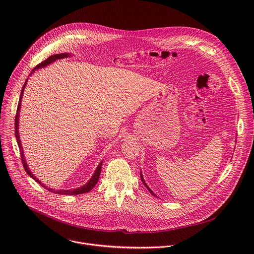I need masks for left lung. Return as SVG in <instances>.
<instances>
[{
    "instance_id": "8db88e82",
    "label": "left lung",
    "mask_w": 254,
    "mask_h": 254,
    "mask_svg": "<svg viewBox=\"0 0 254 254\" xmlns=\"http://www.w3.org/2000/svg\"><path fill=\"white\" fill-rule=\"evenodd\" d=\"M140 180H141V182H142V184H143L144 186H146V188H147V189L149 190V192H150V193H151V194H152L153 196H156V195H155V193H154V192H153V191H152V190H151V189L149 188V186L147 185V183H146V182H144V179H143V177H142V174H141V172H140Z\"/></svg>"
}]
</instances>
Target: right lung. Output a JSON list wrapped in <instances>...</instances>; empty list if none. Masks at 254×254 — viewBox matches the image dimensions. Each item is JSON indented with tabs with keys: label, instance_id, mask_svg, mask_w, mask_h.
Instances as JSON below:
<instances>
[{
	"label": "right lung",
	"instance_id": "right-lung-1",
	"mask_svg": "<svg viewBox=\"0 0 254 254\" xmlns=\"http://www.w3.org/2000/svg\"><path fill=\"white\" fill-rule=\"evenodd\" d=\"M71 54L69 53H60V54H54V55H51L50 57H48L45 61L41 62L40 64H38L37 66H36L32 72L30 73V75L33 73V72H35L36 70H38L40 68H43V67H46L47 65L53 63L54 61L58 60V59H63V58H67V57H70ZM27 81L28 79H26L23 87H22V90H21V94H20V99H19V103H18V107H17V114H16V118H15V136H16V139H17V142H18V146H19V149H20V154H21V159H22V163H23V166H24V169L25 171L27 172V174L32 178L34 179L36 182L39 183L43 188L47 189L48 191L50 192H53V193H57V194H60V195H78V194H83V193H87L89 192L98 182V179H99V176H100V171H101V166H102V161L99 163V165L97 166L95 172L93 173L92 177L90 178V180L88 181V182L81 186V187H78L76 189H69V190H55V189H52V188H47L43 183H41L40 181L36 178V176H34V174H32V172L30 171V169L28 168V165H27V162H26V159H25V155H24V151H23V148H22V143H21V139H20V134H19V115H20V110H21V101H22V97H23V93H24V90H25V87L27 85Z\"/></svg>",
	"mask_w": 254,
	"mask_h": 254
}]
</instances>
